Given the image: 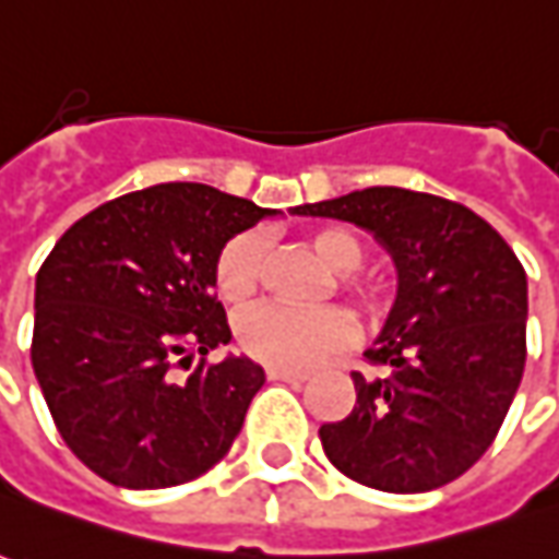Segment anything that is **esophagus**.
Returning a JSON list of instances; mask_svg holds the SVG:
<instances>
[{"instance_id": "obj_1", "label": "esophagus", "mask_w": 559, "mask_h": 559, "mask_svg": "<svg viewBox=\"0 0 559 559\" xmlns=\"http://www.w3.org/2000/svg\"><path fill=\"white\" fill-rule=\"evenodd\" d=\"M269 379H281V382H302L306 370H290V367H265Z\"/></svg>"}]
</instances>
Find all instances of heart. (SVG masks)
<instances>
[{"label":"heart","mask_w":559,"mask_h":559,"mask_svg":"<svg viewBox=\"0 0 559 559\" xmlns=\"http://www.w3.org/2000/svg\"><path fill=\"white\" fill-rule=\"evenodd\" d=\"M299 245L314 253L330 272H336V287L355 299L364 314L382 311V294L373 281L360 278L358 269L364 260V241L345 226H314L299 235ZM265 241L257 231H241L229 238L214 265V287L223 302L248 306L263 284ZM352 321L340 309L290 311L281 306H263L238 321V343L250 358L302 370L328 352L343 348L352 340Z\"/></svg>","instance_id":"b5f03b06"}]
</instances>
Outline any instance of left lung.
<instances>
[{"label":"left lung","instance_id":"left-lung-1","mask_svg":"<svg viewBox=\"0 0 559 559\" xmlns=\"http://www.w3.org/2000/svg\"><path fill=\"white\" fill-rule=\"evenodd\" d=\"M355 223L389 250L397 296L367 360L358 401L321 425L345 477L382 492H428L487 453L526 364V272L504 238L459 201L397 186L299 204Z\"/></svg>","mask_w":559,"mask_h":559}]
</instances>
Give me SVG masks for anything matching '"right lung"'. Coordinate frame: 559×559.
<instances>
[{
	"mask_svg": "<svg viewBox=\"0 0 559 559\" xmlns=\"http://www.w3.org/2000/svg\"><path fill=\"white\" fill-rule=\"evenodd\" d=\"M275 211L204 183H158L94 207L36 275L33 370L82 465L124 489L195 480L229 453L265 373L207 364L231 340L216 302L223 245ZM192 357L200 367L177 380Z\"/></svg>",
	"mask_w": 559,
	"mask_h": 559,
	"instance_id": "right-lung-1",
	"label": "right lung"
}]
</instances>
